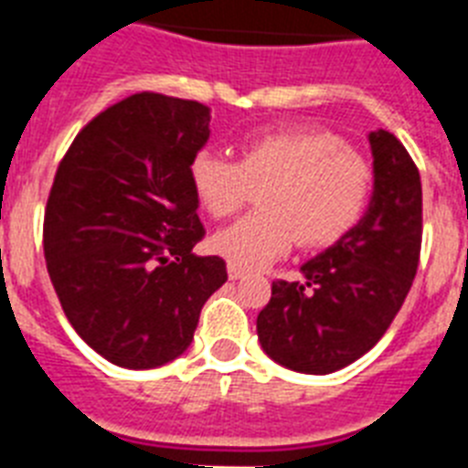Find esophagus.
<instances>
[{"instance_id":"esophagus-1","label":"esophagus","mask_w":468,"mask_h":468,"mask_svg":"<svg viewBox=\"0 0 468 468\" xmlns=\"http://www.w3.org/2000/svg\"><path fill=\"white\" fill-rule=\"evenodd\" d=\"M228 277L233 279V282H238V279L245 277V270H240V267H233V264H228Z\"/></svg>"}]
</instances>
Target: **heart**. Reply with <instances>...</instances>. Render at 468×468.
I'll return each instance as SVG.
<instances>
[{
	"mask_svg": "<svg viewBox=\"0 0 468 468\" xmlns=\"http://www.w3.org/2000/svg\"><path fill=\"white\" fill-rule=\"evenodd\" d=\"M191 186L206 211L226 218L260 194L262 211L250 213L213 238V250L240 270H262L296 245L318 250L340 242L362 220L374 191V172L356 150L325 131L286 128L242 143L240 162L218 150H198L189 165Z\"/></svg>",
	"mask_w": 468,
	"mask_h": 468,
	"instance_id": "b5f03b06",
	"label": "heart"
}]
</instances>
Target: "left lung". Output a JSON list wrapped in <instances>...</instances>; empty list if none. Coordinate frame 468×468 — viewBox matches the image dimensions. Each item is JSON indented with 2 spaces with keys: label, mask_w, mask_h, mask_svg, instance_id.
<instances>
[{
  "label": "left lung",
  "mask_w": 468,
  "mask_h": 468,
  "mask_svg": "<svg viewBox=\"0 0 468 468\" xmlns=\"http://www.w3.org/2000/svg\"><path fill=\"white\" fill-rule=\"evenodd\" d=\"M374 194L362 220L308 260L301 282H274L257 315L267 355L301 374H333L377 345L413 286L422 242L420 172L388 131L369 133Z\"/></svg>",
  "instance_id": "8db88e82"
}]
</instances>
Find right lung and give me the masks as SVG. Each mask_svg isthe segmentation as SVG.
<instances>
[{
	"label": "right lung",
	"instance_id": "obj_1",
	"mask_svg": "<svg viewBox=\"0 0 468 468\" xmlns=\"http://www.w3.org/2000/svg\"><path fill=\"white\" fill-rule=\"evenodd\" d=\"M211 109L141 91L87 123L58 165L43 252L69 325L116 367L155 369L189 347L201 308L226 284L189 165Z\"/></svg>",
	"mask_w": 468,
	"mask_h": 468
}]
</instances>
